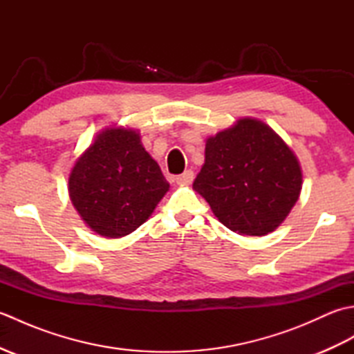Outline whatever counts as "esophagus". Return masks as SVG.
<instances>
[{
	"label": "esophagus",
	"mask_w": 354,
	"mask_h": 354,
	"mask_svg": "<svg viewBox=\"0 0 354 354\" xmlns=\"http://www.w3.org/2000/svg\"><path fill=\"white\" fill-rule=\"evenodd\" d=\"M194 179V173H193V170H185L183 175H179L178 178H176V184L178 185H189V184H192V181Z\"/></svg>",
	"instance_id": "34e87169"
}]
</instances>
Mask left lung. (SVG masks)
I'll return each mask as SVG.
<instances>
[{
	"label": "left lung",
	"instance_id": "1",
	"mask_svg": "<svg viewBox=\"0 0 354 354\" xmlns=\"http://www.w3.org/2000/svg\"><path fill=\"white\" fill-rule=\"evenodd\" d=\"M303 173L289 146L257 118H240L205 142L193 189L240 236L275 231L299 198Z\"/></svg>",
	"mask_w": 354,
	"mask_h": 354
}]
</instances>
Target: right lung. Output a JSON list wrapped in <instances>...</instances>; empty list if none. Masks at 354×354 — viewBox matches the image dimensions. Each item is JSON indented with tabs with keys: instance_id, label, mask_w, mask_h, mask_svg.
<instances>
[{
	"instance_id": "right-lung-1",
	"label": "right lung",
	"mask_w": 354,
	"mask_h": 354,
	"mask_svg": "<svg viewBox=\"0 0 354 354\" xmlns=\"http://www.w3.org/2000/svg\"><path fill=\"white\" fill-rule=\"evenodd\" d=\"M169 187L140 133L126 127H108L97 135L68 178L70 199L82 219L111 239L145 223Z\"/></svg>"
}]
</instances>
